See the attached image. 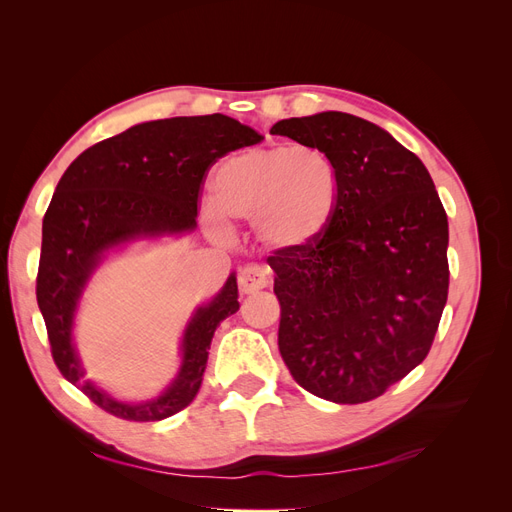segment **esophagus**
<instances>
[{"label": "esophagus", "instance_id": "obj_1", "mask_svg": "<svg viewBox=\"0 0 512 512\" xmlns=\"http://www.w3.org/2000/svg\"><path fill=\"white\" fill-rule=\"evenodd\" d=\"M269 282H271L269 271L258 267V265L245 267L239 273V290H241V294H254V292H258L262 288H267Z\"/></svg>", "mask_w": 512, "mask_h": 512}]
</instances>
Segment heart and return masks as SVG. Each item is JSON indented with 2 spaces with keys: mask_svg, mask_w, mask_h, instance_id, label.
<instances>
[{
  "mask_svg": "<svg viewBox=\"0 0 512 512\" xmlns=\"http://www.w3.org/2000/svg\"><path fill=\"white\" fill-rule=\"evenodd\" d=\"M215 203L237 220H254L273 252H303L327 232L339 198L333 160L318 147L275 145L224 160L213 179ZM207 220L222 226L211 209Z\"/></svg>",
  "mask_w": 512,
  "mask_h": 512,
  "instance_id": "b5f03b06",
  "label": "heart"
}]
</instances>
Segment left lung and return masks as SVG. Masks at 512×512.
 <instances>
[{
  "instance_id": "1",
  "label": "left lung",
  "mask_w": 512,
  "mask_h": 512,
  "mask_svg": "<svg viewBox=\"0 0 512 512\" xmlns=\"http://www.w3.org/2000/svg\"><path fill=\"white\" fill-rule=\"evenodd\" d=\"M271 134L333 160L339 198L322 239L275 252L277 346L305 391L335 404L380 397L425 361L448 297V220L425 164L380 126L339 111Z\"/></svg>"
}]
</instances>
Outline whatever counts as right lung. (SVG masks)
I'll use <instances>...</instances> for the list:
<instances>
[{
	"label": "right lung",
	"mask_w": 512,
	"mask_h": 512,
	"mask_svg": "<svg viewBox=\"0 0 512 512\" xmlns=\"http://www.w3.org/2000/svg\"><path fill=\"white\" fill-rule=\"evenodd\" d=\"M262 138L220 113L147 121L85 149L59 179L42 220L38 307L61 376L108 414L147 423L190 406L215 329L239 309V290L230 273L224 288L192 314L181 339V367L164 393L149 401H121L85 380L72 344L74 316L91 275L108 252L123 245L192 232L207 170L228 151Z\"/></svg>",
	"instance_id": "obj_1"
}]
</instances>
